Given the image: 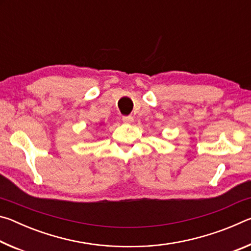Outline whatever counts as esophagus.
Listing matches in <instances>:
<instances>
[{
  "label": "esophagus",
  "instance_id": "obj_1",
  "mask_svg": "<svg viewBox=\"0 0 251 251\" xmlns=\"http://www.w3.org/2000/svg\"><path fill=\"white\" fill-rule=\"evenodd\" d=\"M122 120L125 123V124H129V123L134 121V118H133V116H123Z\"/></svg>",
  "mask_w": 251,
  "mask_h": 251
}]
</instances>
